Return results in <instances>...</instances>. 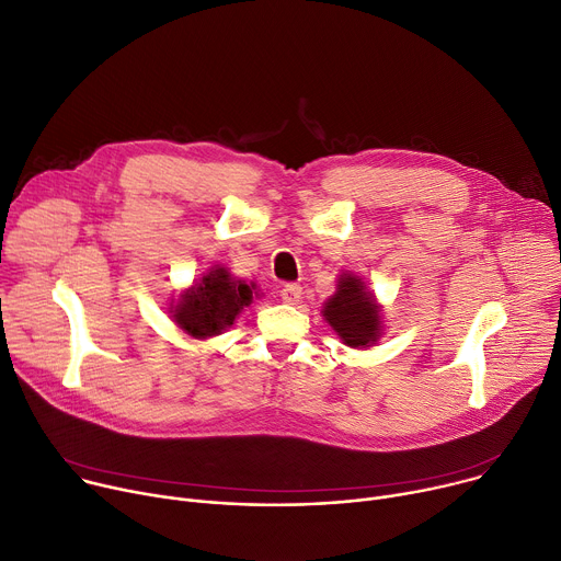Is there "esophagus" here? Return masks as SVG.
I'll list each match as a JSON object with an SVG mask.
<instances>
[{
  "instance_id": "1",
  "label": "esophagus",
  "mask_w": 561,
  "mask_h": 561,
  "mask_svg": "<svg viewBox=\"0 0 561 561\" xmlns=\"http://www.w3.org/2000/svg\"><path fill=\"white\" fill-rule=\"evenodd\" d=\"M282 299H284L286 304H297V301L301 299V286H299V284H286V286L282 288Z\"/></svg>"
}]
</instances>
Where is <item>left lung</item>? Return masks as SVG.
<instances>
[{
    "label": "left lung",
    "mask_w": 561,
    "mask_h": 561,
    "mask_svg": "<svg viewBox=\"0 0 561 561\" xmlns=\"http://www.w3.org/2000/svg\"><path fill=\"white\" fill-rule=\"evenodd\" d=\"M322 318L351 348L376 346L385 333L382 304L367 282L351 271L337 277L335 293L322 304Z\"/></svg>",
    "instance_id": "1"
}]
</instances>
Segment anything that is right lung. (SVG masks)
Instances as JSON below:
<instances>
[{"instance_id":"right-lung-1","label":"right lung","mask_w":561,"mask_h":561,"mask_svg":"<svg viewBox=\"0 0 561 561\" xmlns=\"http://www.w3.org/2000/svg\"><path fill=\"white\" fill-rule=\"evenodd\" d=\"M252 297H260L257 284H248L234 277L230 268L215 264L198 282L181 290L179 299H172L168 313L185 335L208 340L230 329L239 313L250 307Z\"/></svg>"}]
</instances>
